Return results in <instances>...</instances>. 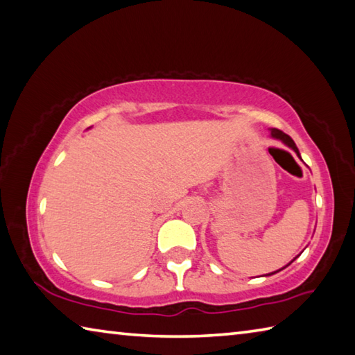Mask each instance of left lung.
Segmentation results:
<instances>
[{
    "label": "left lung",
    "mask_w": 355,
    "mask_h": 355,
    "mask_svg": "<svg viewBox=\"0 0 355 355\" xmlns=\"http://www.w3.org/2000/svg\"><path fill=\"white\" fill-rule=\"evenodd\" d=\"M272 137L273 138H276V139H281L282 143L284 144H287L290 149H293L295 152H296V155L300 157V152H298V147H296V144H295V141L288 137V135H286L284 132H281V130H278V128H272ZM276 273V272H275ZM273 275V273H272Z\"/></svg>",
    "instance_id": "8db88e82"
}]
</instances>
